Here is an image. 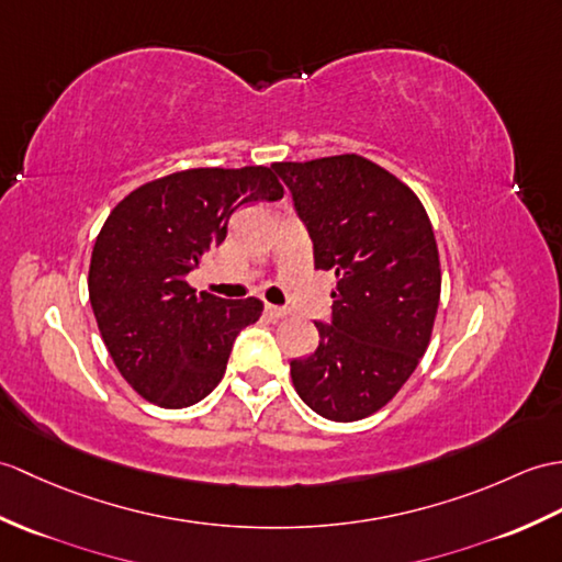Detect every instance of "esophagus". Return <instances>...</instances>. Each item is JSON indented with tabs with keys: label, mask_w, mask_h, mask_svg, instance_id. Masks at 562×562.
I'll return each instance as SVG.
<instances>
[{
	"label": "esophagus",
	"mask_w": 562,
	"mask_h": 562,
	"mask_svg": "<svg viewBox=\"0 0 562 562\" xmlns=\"http://www.w3.org/2000/svg\"><path fill=\"white\" fill-rule=\"evenodd\" d=\"M266 313L270 318H284L286 316V308L276 306V304H266Z\"/></svg>",
	"instance_id": "34e87169"
}]
</instances>
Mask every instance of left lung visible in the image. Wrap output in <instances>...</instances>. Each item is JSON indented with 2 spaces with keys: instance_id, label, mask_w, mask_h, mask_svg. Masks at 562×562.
Returning a JSON list of instances; mask_svg holds the SVG:
<instances>
[{
  "instance_id": "obj_1",
  "label": "left lung",
  "mask_w": 562,
  "mask_h": 562,
  "mask_svg": "<svg viewBox=\"0 0 562 562\" xmlns=\"http://www.w3.org/2000/svg\"><path fill=\"white\" fill-rule=\"evenodd\" d=\"M313 241V263L333 270L330 323L318 349L290 363L308 407L359 422L397 395L434 333L440 260L416 193L361 155L276 162Z\"/></svg>"
}]
</instances>
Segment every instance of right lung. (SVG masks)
<instances>
[{"label": "right lung", "instance_id": "obj_1", "mask_svg": "<svg viewBox=\"0 0 562 562\" xmlns=\"http://www.w3.org/2000/svg\"><path fill=\"white\" fill-rule=\"evenodd\" d=\"M282 195L270 167H199L114 205L93 246L88 294L114 367L140 397L181 409L222 381L234 337L260 318L263 302L195 294L187 276L225 241L237 207Z\"/></svg>", "mask_w": 562, "mask_h": 562}]
</instances>
